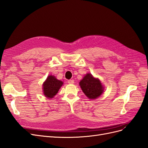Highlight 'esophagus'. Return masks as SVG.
Masks as SVG:
<instances>
[{
  "instance_id": "34e87169",
  "label": "esophagus",
  "mask_w": 148,
  "mask_h": 148,
  "mask_svg": "<svg viewBox=\"0 0 148 148\" xmlns=\"http://www.w3.org/2000/svg\"><path fill=\"white\" fill-rule=\"evenodd\" d=\"M67 82H68L69 84H74V81L73 79H70V80H68V81H67Z\"/></svg>"
}]
</instances>
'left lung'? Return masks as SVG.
Segmentation results:
<instances>
[{"label": "left lung", "mask_w": 148, "mask_h": 148, "mask_svg": "<svg viewBox=\"0 0 148 148\" xmlns=\"http://www.w3.org/2000/svg\"><path fill=\"white\" fill-rule=\"evenodd\" d=\"M83 92L90 99H95L102 94L103 87L98 79L87 74L79 82Z\"/></svg>", "instance_id": "left-lung-1"}]
</instances>
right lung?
I'll return each instance as SVG.
<instances>
[{
    "mask_svg": "<svg viewBox=\"0 0 148 148\" xmlns=\"http://www.w3.org/2000/svg\"><path fill=\"white\" fill-rule=\"evenodd\" d=\"M62 84V81L58 80L53 75H49L43 86L45 95L48 98H53L57 94Z\"/></svg>",
    "mask_w": 148,
    "mask_h": 148,
    "instance_id": "add662e5",
    "label": "right lung"
}]
</instances>
